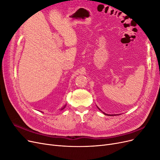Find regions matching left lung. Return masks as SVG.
Segmentation results:
<instances>
[{"label": "left lung", "mask_w": 160, "mask_h": 160, "mask_svg": "<svg viewBox=\"0 0 160 160\" xmlns=\"http://www.w3.org/2000/svg\"><path fill=\"white\" fill-rule=\"evenodd\" d=\"M98 109H99L100 111H101V109H99L98 107ZM102 112H103V111H102ZM103 113L105 115H110V116H111H111H112V115H108V114H106V113H105L104 112H103Z\"/></svg>", "instance_id": "8db88e82"}]
</instances>
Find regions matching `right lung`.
Segmentation results:
<instances>
[{"label":"right lung","mask_w":160,"mask_h":160,"mask_svg":"<svg viewBox=\"0 0 160 160\" xmlns=\"http://www.w3.org/2000/svg\"><path fill=\"white\" fill-rule=\"evenodd\" d=\"M65 106H66V105H65V106H64V107H63V108H62V109H61V110H62V109H64V108H65Z\"/></svg>","instance_id":"add662e5"}]
</instances>
